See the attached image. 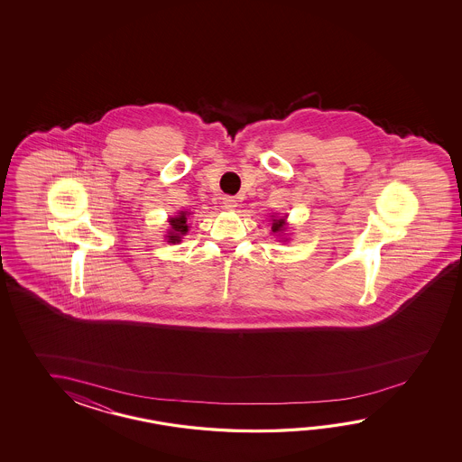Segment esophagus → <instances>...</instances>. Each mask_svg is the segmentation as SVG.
Masks as SVG:
<instances>
[{
  "label": "esophagus",
  "mask_w": 462,
  "mask_h": 462,
  "mask_svg": "<svg viewBox=\"0 0 462 462\" xmlns=\"http://www.w3.org/2000/svg\"><path fill=\"white\" fill-rule=\"evenodd\" d=\"M237 207V201L233 197L223 198V208L227 211H233Z\"/></svg>",
  "instance_id": "esophagus-1"
}]
</instances>
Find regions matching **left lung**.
<instances>
[{
	"instance_id": "obj_1",
	"label": "left lung",
	"mask_w": 462,
	"mask_h": 462,
	"mask_svg": "<svg viewBox=\"0 0 462 462\" xmlns=\"http://www.w3.org/2000/svg\"><path fill=\"white\" fill-rule=\"evenodd\" d=\"M285 219H274V223H273V231L274 233H279V231H284Z\"/></svg>"
}]
</instances>
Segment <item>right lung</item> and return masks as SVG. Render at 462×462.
<instances>
[{"mask_svg":"<svg viewBox=\"0 0 462 462\" xmlns=\"http://www.w3.org/2000/svg\"><path fill=\"white\" fill-rule=\"evenodd\" d=\"M170 225H171V231H170V236H167L168 243H178L181 239V236L188 233L187 213L181 211L177 217H171Z\"/></svg>","mask_w":462,"mask_h":462,"instance_id":"right-lung-1","label":"right lung"}]
</instances>
